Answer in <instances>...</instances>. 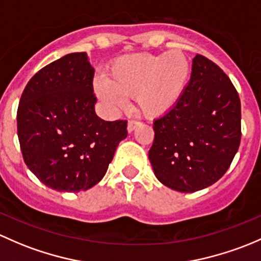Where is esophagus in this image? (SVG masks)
Returning <instances> with one entry per match:
<instances>
[{
    "mask_svg": "<svg viewBox=\"0 0 261 261\" xmlns=\"http://www.w3.org/2000/svg\"><path fill=\"white\" fill-rule=\"evenodd\" d=\"M139 124H141V123H139L138 120H129V122H128V127H127L128 132H129V133L130 132H133Z\"/></svg>",
    "mask_w": 261,
    "mask_h": 261,
    "instance_id": "1",
    "label": "esophagus"
}]
</instances>
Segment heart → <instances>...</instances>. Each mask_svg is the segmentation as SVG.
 I'll return each mask as SVG.
<instances>
[{
  "label": "heart",
  "mask_w": 261,
  "mask_h": 261,
  "mask_svg": "<svg viewBox=\"0 0 261 261\" xmlns=\"http://www.w3.org/2000/svg\"><path fill=\"white\" fill-rule=\"evenodd\" d=\"M191 64L186 54H132L112 64L107 79L95 82L99 98L112 108L124 107V98H134L138 111L149 118L171 111L186 90Z\"/></svg>",
  "instance_id": "b5f03b06"
}]
</instances>
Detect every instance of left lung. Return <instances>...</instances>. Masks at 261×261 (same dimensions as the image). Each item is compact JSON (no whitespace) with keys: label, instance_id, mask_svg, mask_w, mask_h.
Here are the masks:
<instances>
[{"label":"left lung","instance_id":"left-lung-1","mask_svg":"<svg viewBox=\"0 0 261 261\" xmlns=\"http://www.w3.org/2000/svg\"><path fill=\"white\" fill-rule=\"evenodd\" d=\"M153 130L148 157L158 181L179 192L206 189L229 170L240 146L238 91L214 61L197 54L184 95Z\"/></svg>","mask_w":261,"mask_h":261}]
</instances>
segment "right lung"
<instances>
[{"label": "right lung", "instance_id": "add662e5", "mask_svg": "<svg viewBox=\"0 0 261 261\" xmlns=\"http://www.w3.org/2000/svg\"><path fill=\"white\" fill-rule=\"evenodd\" d=\"M93 77L87 54H68L31 77L18 104L23 161L42 184L60 192L98 184L128 136L127 120L106 122L95 114Z\"/></svg>", "mask_w": 261, "mask_h": 261}]
</instances>
